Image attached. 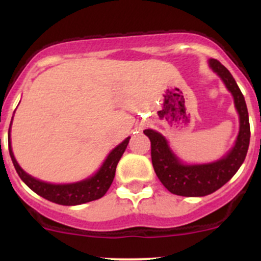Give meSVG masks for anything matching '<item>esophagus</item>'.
Masks as SVG:
<instances>
[{
  "instance_id": "34e87169",
  "label": "esophagus",
  "mask_w": 261,
  "mask_h": 261,
  "mask_svg": "<svg viewBox=\"0 0 261 261\" xmlns=\"http://www.w3.org/2000/svg\"><path fill=\"white\" fill-rule=\"evenodd\" d=\"M141 127H143V126H140V128H141Z\"/></svg>"
}]
</instances>
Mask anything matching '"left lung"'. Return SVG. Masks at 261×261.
Here are the masks:
<instances>
[{"label":"left lung","mask_w":261,"mask_h":261,"mask_svg":"<svg viewBox=\"0 0 261 261\" xmlns=\"http://www.w3.org/2000/svg\"><path fill=\"white\" fill-rule=\"evenodd\" d=\"M210 65L233 96L240 117V131L230 152L222 159L210 164L186 165L170 150L164 136L150 128L144 131L151 143V162L158 178L168 191L177 196L203 197L220 189L235 175L249 149L250 123L244 94L232 74L217 59H210Z\"/></svg>","instance_id":"1"}]
</instances>
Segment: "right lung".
Listing matches in <instances>:
<instances>
[{"label": "right lung", "instance_id": "right-lung-1", "mask_svg": "<svg viewBox=\"0 0 261 261\" xmlns=\"http://www.w3.org/2000/svg\"><path fill=\"white\" fill-rule=\"evenodd\" d=\"M128 140H130V138L125 139L120 145L116 146L110 152L107 159L105 160L102 167L99 168V170L93 177L72 184H51L35 179L31 175H29L28 173L23 172L20 165L17 164L14 152H12L11 144L9 146V151L18 177L36 194H39V196L48 199L50 202L63 204V206H77V204L96 201V199L101 198L106 194V192L109 191L112 181H114L116 167H117V163L122 156L123 151L127 147Z\"/></svg>", "mask_w": 261, "mask_h": 261}]
</instances>
